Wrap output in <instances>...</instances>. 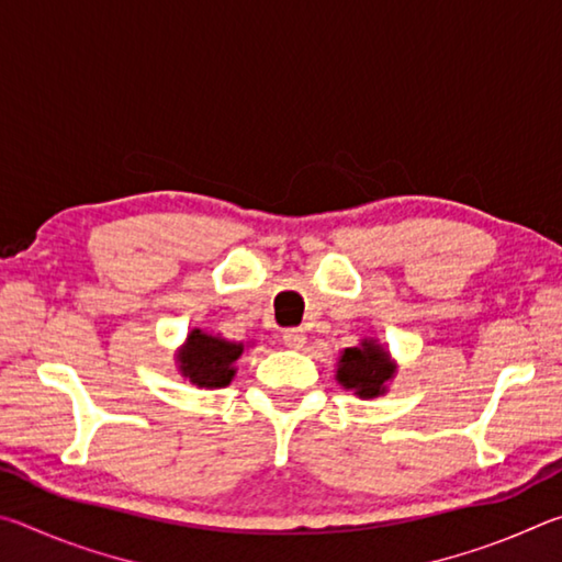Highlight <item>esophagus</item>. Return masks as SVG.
<instances>
[{"mask_svg":"<svg viewBox=\"0 0 562 562\" xmlns=\"http://www.w3.org/2000/svg\"><path fill=\"white\" fill-rule=\"evenodd\" d=\"M282 341H284V347L300 349V347H304V341H307V337H304L302 329L292 327V329H284V331H282Z\"/></svg>","mask_w":562,"mask_h":562,"instance_id":"esophagus-1","label":"esophagus"}]
</instances>
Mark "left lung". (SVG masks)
<instances>
[{"instance_id":"8db88e82","label":"left lung","mask_w":562,"mask_h":562,"mask_svg":"<svg viewBox=\"0 0 562 562\" xmlns=\"http://www.w3.org/2000/svg\"><path fill=\"white\" fill-rule=\"evenodd\" d=\"M394 376V364L386 351L372 339L361 341V347L345 349L339 359L337 379L347 389H355L361 398H374L384 394V384Z\"/></svg>"}]
</instances>
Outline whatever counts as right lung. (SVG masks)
I'll return each mask as SVG.
<instances>
[{
  "label": "right lung",
  "mask_w": 562,
  "mask_h": 562,
  "mask_svg": "<svg viewBox=\"0 0 562 562\" xmlns=\"http://www.w3.org/2000/svg\"><path fill=\"white\" fill-rule=\"evenodd\" d=\"M243 355V345H233L221 337L203 335L193 329L188 335V345L180 351V372L201 389L227 386L235 376V359Z\"/></svg>",
  "instance_id": "obj_1"
}]
</instances>
